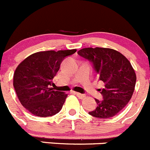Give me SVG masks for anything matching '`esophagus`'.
Segmentation results:
<instances>
[{
  "instance_id": "esophagus-1",
  "label": "esophagus",
  "mask_w": 150,
  "mask_h": 150,
  "mask_svg": "<svg viewBox=\"0 0 150 150\" xmlns=\"http://www.w3.org/2000/svg\"><path fill=\"white\" fill-rule=\"evenodd\" d=\"M75 94H76V96L77 97L80 99H82V98H85V95L84 94H81V93H75Z\"/></svg>"
}]
</instances>
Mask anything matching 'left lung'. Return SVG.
<instances>
[{"label": "left lung", "mask_w": 150, "mask_h": 150, "mask_svg": "<svg viewBox=\"0 0 150 150\" xmlns=\"http://www.w3.org/2000/svg\"><path fill=\"white\" fill-rule=\"evenodd\" d=\"M90 60L105 87L99 90L103 100L96 99L97 107L89 112L98 118H110L127 104L134 92L136 75L130 61L117 50L109 48H84L78 52Z\"/></svg>", "instance_id": "1"}]
</instances>
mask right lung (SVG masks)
I'll list each match as a JSON object with an SVG mask.
<instances>
[{
    "mask_svg": "<svg viewBox=\"0 0 150 150\" xmlns=\"http://www.w3.org/2000/svg\"><path fill=\"white\" fill-rule=\"evenodd\" d=\"M76 52V50L38 52L18 65L13 84L20 103L28 112L46 117L61 110L68 95L54 90L50 86L63 59Z\"/></svg>",
    "mask_w": 150,
    "mask_h": 150,
    "instance_id": "add662e5",
    "label": "right lung"
}]
</instances>
